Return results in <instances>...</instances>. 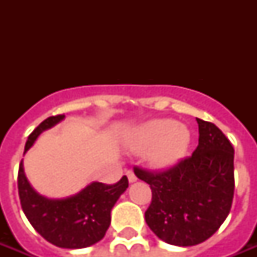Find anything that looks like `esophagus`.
I'll return each mask as SVG.
<instances>
[{"mask_svg":"<svg viewBox=\"0 0 257 257\" xmlns=\"http://www.w3.org/2000/svg\"><path fill=\"white\" fill-rule=\"evenodd\" d=\"M126 176H128V180H129V183H135L137 180L136 175H135V172L133 171H128L126 172Z\"/></svg>","mask_w":257,"mask_h":257,"instance_id":"1","label":"esophagus"}]
</instances>
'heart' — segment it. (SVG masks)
Instances as JSON below:
<instances>
[{"label":"heart","mask_w":257,"mask_h":257,"mask_svg":"<svg viewBox=\"0 0 257 257\" xmlns=\"http://www.w3.org/2000/svg\"><path fill=\"white\" fill-rule=\"evenodd\" d=\"M191 143V133L173 120H155L141 126L135 145L139 151H149V160L159 168H168L185 155Z\"/></svg>","instance_id":"obj_1"}]
</instances>
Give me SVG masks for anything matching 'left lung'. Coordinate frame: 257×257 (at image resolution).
Here are the masks:
<instances>
[{"label":"left lung","mask_w":257,"mask_h":257,"mask_svg":"<svg viewBox=\"0 0 257 257\" xmlns=\"http://www.w3.org/2000/svg\"><path fill=\"white\" fill-rule=\"evenodd\" d=\"M196 120L199 145L192 156L161 171L133 168L152 189L145 211L148 227L159 239L180 247L209 239L227 219L235 192L231 141L215 124Z\"/></svg>","instance_id":"1"}]
</instances>
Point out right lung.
<instances>
[{
    "instance_id": "1",
    "label": "right lung",
    "mask_w": 257,
    "mask_h": 257,
    "mask_svg": "<svg viewBox=\"0 0 257 257\" xmlns=\"http://www.w3.org/2000/svg\"><path fill=\"white\" fill-rule=\"evenodd\" d=\"M64 117L57 114L42 121L28 137L25 152L42 131L52 128ZM17 183L22 211L32 227L56 247L77 249L93 245L104 237L113 205L128 188V177L122 176L116 184L92 183L76 196L50 200L30 187L21 161Z\"/></svg>"
}]
</instances>
